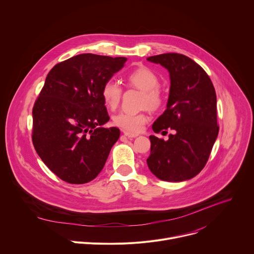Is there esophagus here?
<instances>
[{"label":"esophagus","mask_w":254,"mask_h":254,"mask_svg":"<svg viewBox=\"0 0 254 254\" xmlns=\"http://www.w3.org/2000/svg\"><path fill=\"white\" fill-rule=\"evenodd\" d=\"M125 135L127 136L128 138H132V137H136L138 134L137 133H130V132H125Z\"/></svg>","instance_id":"esophagus-1"}]
</instances>
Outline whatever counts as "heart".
<instances>
[{"label":"heart","instance_id":"b5f03b06","mask_svg":"<svg viewBox=\"0 0 254 254\" xmlns=\"http://www.w3.org/2000/svg\"><path fill=\"white\" fill-rule=\"evenodd\" d=\"M126 81L128 85L136 87L143 91L140 106H149L152 110H158L164 103V93L160 89V79L155 72L146 67L140 66L130 72L126 76ZM123 95L121 85L113 80H106L101 88V97L106 107L110 110H116L119 106ZM149 120L147 112L136 114L121 112L113 117V124L125 130L126 132H137L142 126Z\"/></svg>","mask_w":254,"mask_h":254}]
</instances>
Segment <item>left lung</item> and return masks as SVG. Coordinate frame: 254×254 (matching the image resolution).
<instances>
[{
    "instance_id": "obj_1",
    "label": "left lung",
    "mask_w": 254,
    "mask_h": 254,
    "mask_svg": "<svg viewBox=\"0 0 254 254\" xmlns=\"http://www.w3.org/2000/svg\"><path fill=\"white\" fill-rule=\"evenodd\" d=\"M161 64L170 73L167 110L153 124V130L174 129L168 140L150 135V171L160 180L182 182L205 167L218 135L217 99L205 70L191 58L165 53L147 58Z\"/></svg>"
}]
</instances>
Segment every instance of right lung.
Listing matches in <instances>:
<instances>
[{"label":"right lung","instance_id":"add662e5","mask_svg":"<svg viewBox=\"0 0 254 254\" xmlns=\"http://www.w3.org/2000/svg\"><path fill=\"white\" fill-rule=\"evenodd\" d=\"M126 57L79 54L56 64L33 107L32 140L44 164L70 184L90 182L103 169L120 137L110 121L101 88Z\"/></svg>","mask_w":254,"mask_h":254}]
</instances>
